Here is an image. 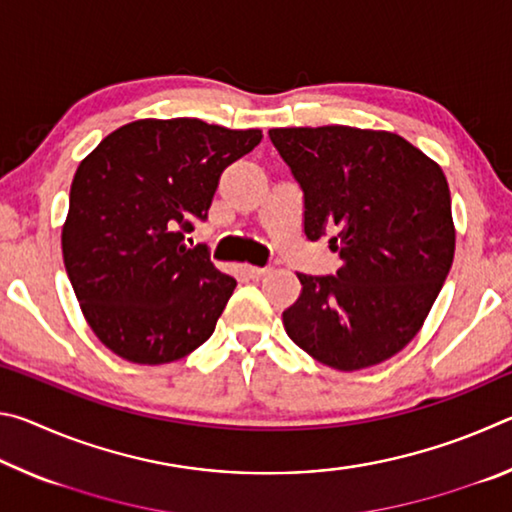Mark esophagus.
Wrapping results in <instances>:
<instances>
[{"instance_id":"obj_1","label":"esophagus","mask_w":512,"mask_h":512,"mask_svg":"<svg viewBox=\"0 0 512 512\" xmlns=\"http://www.w3.org/2000/svg\"><path fill=\"white\" fill-rule=\"evenodd\" d=\"M246 273L253 277V280H259V277L271 273V266H246Z\"/></svg>"}]
</instances>
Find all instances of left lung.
<instances>
[{"mask_svg": "<svg viewBox=\"0 0 512 512\" xmlns=\"http://www.w3.org/2000/svg\"><path fill=\"white\" fill-rule=\"evenodd\" d=\"M305 194V235H329L334 275L298 273L282 314L289 339L336 370L391 359L436 302L454 262L452 198L443 169L404 137L350 126L271 128Z\"/></svg>", "mask_w": 512, "mask_h": 512, "instance_id": "left-lung-1", "label": "left lung"}]
</instances>
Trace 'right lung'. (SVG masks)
Wrapping results in <instances>:
<instances>
[{
    "label": "right lung",
    "mask_w": 512,
    "mask_h": 512,
    "mask_svg": "<svg viewBox=\"0 0 512 512\" xmlns=\"http://www.w3.org/2000/svg\"><path fill=\"white\" fill-rule=\"evenodd\" d=\"M262 142L201 119H140L85 158L69 189L63 259L83 316L117 357L158 366L210 339L237 287L203 246L223 169Z\"/></svg>",
    "instance_id": "add662e5"
}]
</instances>
